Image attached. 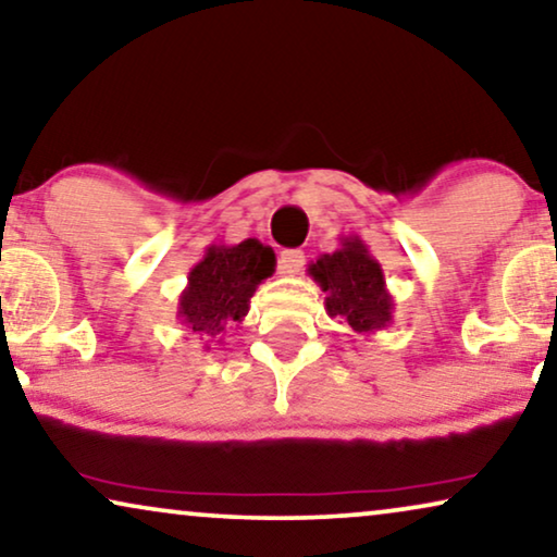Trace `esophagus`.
<instances>
[{
  "instance_id": "obj_1",
  "label": "esophagus",
  "mask_w": 557,
  "mask_h": 557,
  "mask_svg": "<svg viewBox=\"0 0 557 557\" xmlns=\"http://www.w3.org/2000/svg\"><path fill=\"white\" fill-rule=\"evenodd\" d=\"M304 263H307V258H304L301 250H284L278 256V271L286 273V276H296L304 269Z\"/></svg>"
}]
</instances>
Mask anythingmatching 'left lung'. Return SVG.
<instances>
[{"instance_id":"left-lung-1","label":"left lung","mask_w":557,"mask_h":557,"mask_svg":"<svg viewBox=\"0 0 557 557\" xmlns=\"http://www.w3.org/2000/svg\"><path fill=\"white\" fill-rule=\"evenodd\" d=\"M307 271L326 294V314L342 319L352 332L370 337L393 322L395 301L385 286L383 265L360 235H342L339 248L319 256Z\"/></svg>"}]
</instances>
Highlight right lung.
Segmentation results:
<instances>
[{
    "label": "right lung",
    "instance_id": "1",
    "mask_svg": "<svg viewBox=\"0 0 557 557\" xmlns=\"http://www.w3.org/2000/svg\"><path fill=\"white\" fill-rule=\"evenodd\" d=\"M276 271V253L261 240L248 238L235 246H208L189 269L180 294L177 319L200 339L223 342L227 324L238 326L250 309V296ZM205 349H210L205 345Z\"/></svg>",
    "mask_w": 557,
    "mask_h": 557
}]
</instances>
